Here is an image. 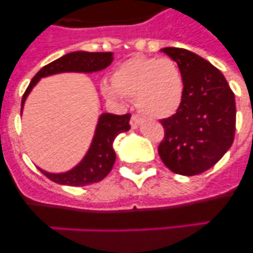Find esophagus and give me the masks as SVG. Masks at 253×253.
<instances>
[{"label": "esophagus", "mask_w": 253, "mask_h": 253, "mask_svg": "<svg viewBox=\"0 0 253 253\" xmlns=\"http://www.w3.org/2000/svg\"><path fill=\"white\" fill-rule=\"evenodd\" d=\"M142 122H143V119H142V118H140V116L133 115V116H131V119H130L131 128H133V129L138 128V126H139V125L142 124Z\"/></svg>", "instance_id": "obj_1"}]
</instances>
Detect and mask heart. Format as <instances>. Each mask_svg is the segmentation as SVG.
Instances as JSON below:
<instances>
[{"label": "heart", "instance_id": "heart-1", "mask_svg": "<svg viewBox=\"0 0 253 253\" xmlns=\"http://www.w3.org/2000/svg\"><path fill=\"white\" fill-rule=\"evenodd\" d=\"M104 95L116 101L135 97L144 115L163 119L173 115L182 104L184 77L180 67L169 58L133 57L123 62L111 82L101 84Z\"/></svg>", "mask_w": 253, "mask_h": 253}]
</instances>
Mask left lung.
Instances as JSON below:
<instances>
[{
	"instance_id": "8db88e82",
	"label": "left lung",
	"mask_w": 253,
	"mask_h": 253,
	"mask_svg": "<svg viewBox=\"0 0 253 253\" xmlns=\"http://www.w3.org/2000/svg\"><path fill=\"white\" fill-rule=\"evenodd\" d=\"M180 67L185 92L176 114L161 120L165 138L158 153L172 172L199 175L231 148L236 131V100L227 80L204 58L182 48H163Z\"/></svg>"
}]
</instances>
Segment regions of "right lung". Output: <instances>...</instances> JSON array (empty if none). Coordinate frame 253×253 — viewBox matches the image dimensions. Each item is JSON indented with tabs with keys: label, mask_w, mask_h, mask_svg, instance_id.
Returning a JSON list of instances; mask_svg holds the SVG:
<instances>
[{
	"label": "right lung",
	"mask_w": 253,
	"mask_h": 253,
	"mask_svg": "<svg viewBox=\"0 0 253 253\" xmlns=\"http://www.w3.org/2000/svg\"><path fill=\"white\" fill-rule=\"evenodd\" d=\"M113 59L114 57L111 51H101V53L72 51L46 64L34 76L26 88L21 100V111L26 97L31 92L33 87L39 82L40 78L64 72H99L110 66ZM129 120H130V114H125V115H114L109 113L101 114L96 125L95 135L90 148L77 166L62 173H51L42 169H39L49 180L54 181L59 185L84 186V185L99 182L106 177L113 169L116 158L113 148L114 139L118 134L130 129Z\"/></svg>",
	"instance_id": "1"
}]
</instances>
